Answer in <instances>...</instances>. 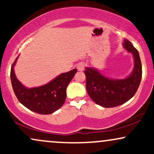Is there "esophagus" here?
<instances>
[{
    "label": "esophagus",
    "mask_w": 154,
    "mask_h": 154,
    "mask_svg": "<svg viewBox=\"0 0 154 154\" xmlns=\"http://www.w3.org/2000/svg\"><path fill=\"white\" fill-rule=\"evenodd\" d=\"M77 69H78V71L82 72L83 70L85 69V63L82 62L79 63V64L77 65Z\"/></svg>",
    "instance_id": "34e87169"
}]
</instances>
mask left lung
Instances as JSON below:
<instances>
[{
  "instance_id": "8db88e82",
  "label": "left lung",
  "mask_w": 154,
  "mask_h": 154,
  "mask_svg": "<svg viewBox=\"0 0 154 154\" xmlns=\"http://www.w3.org/2000/svg\"><path fill=\"white\" fill-rule=\"evenodd\" d=\"M123 47L131 53L134 59L132 73L125 79H112L105 77L97 69L86 67V89L95 103L105 108L115 107L126 103L137 91L142 78V64L139 53L127 39Z\"/></svg>"
}]
</instances>
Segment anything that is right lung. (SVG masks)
<instances>
[{
    "instance_id": "add662e5",
    "label": "right lung",
    "mask_w": 154,
    "mask_h": 154,
    "mask_svg": "<svg viewBox=\"0 0 154 154\" xmlns=\"http://www.w3.org/2000/svg\"><path fill=\"white\" fill-rule=\"evenodd\" d=\"M17 59L18 57L11 66V80L19 101L28 109L40 114H51L59 109L66 100V88L77 72V69L61 74L43 85L28 88L16 77L14 66Z\"/></svg>"
}]
</instances>
